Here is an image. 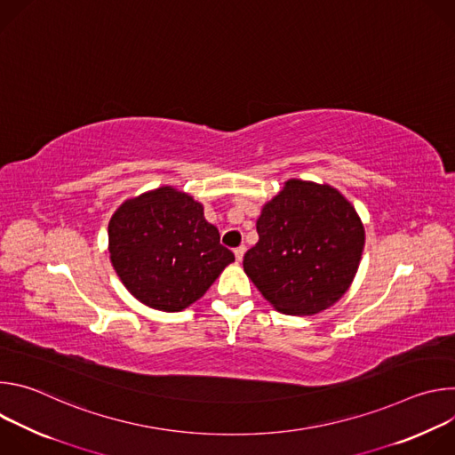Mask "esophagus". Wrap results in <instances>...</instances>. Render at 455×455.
<instances>
[{
  "label": "esophagus",
  "mask_w": 455,
  "mask_h": 455,
  "mask_svg": "<svg viewBox=\"0 0 455 455\" xmlns=\"http://www.w3.org/2000/svg\"><path fill=\"white\" fill-rule=\"evenodd\" d=\"M244 251H246V246H239V248H235V250H234V253H235V261H237V263H241V261H243V255H244Z\"/></svg>",
  "instance_id": "obj_1"
}]
</instances>
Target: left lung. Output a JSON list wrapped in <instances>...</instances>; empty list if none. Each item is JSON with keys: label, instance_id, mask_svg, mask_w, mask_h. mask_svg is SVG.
Instances as JSON below:
<instances>
[{"label": "left lung", "instance_id": "8db88e82", "mask_svg": "<svg viewBox=\"0 0 455 455\" xmlns=\"http://www.w3.org/2000/svg\"><path fill=\"white\" fill-rule=\"evenodd\" d=\"M244 274L281 313L316 315L349 290L365 244L363 223L340 190L291 178L257 220Z\"/></svg>", "mask_w": 455, "mask_h": 455}]
</instances>
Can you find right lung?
<instances>
[{"label":"right lung","instance_id":"add662e5","mask_svg":"<svg viewBox=\"0 0 455 455\" xmlns=\"http://www.w3.org/2000/svg\"><path fill=\"white\" fill-rule=\"evenodd\" d=\"M108 250L125 290L167 313L202 299L235 261L204 205L171 185L129 198L113 212Z\"/></svg>","mask_w":455,"mask_h":455}]
</instances>
